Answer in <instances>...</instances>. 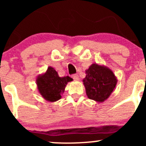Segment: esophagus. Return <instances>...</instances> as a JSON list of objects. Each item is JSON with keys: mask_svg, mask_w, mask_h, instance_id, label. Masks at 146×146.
<instances>
[{"mask_svg": "<svg viewBox=\"0 0 146 146\" xmlns=\"http://www.w3.org/2000/svg\"><path fill=\"white\" fill-rule=\"evenodd\" d=\"M72 78H73V80H78L80 78H79V75L78 74H74L72 75Z\"/></svg>", "mask_w": 146, "mask_h": 146, "instance_id": "obj_1", "label": "esophagus"}]
</instances>
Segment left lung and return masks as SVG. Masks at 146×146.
<instances>
[{
	"mask_svg": "<svg viewBox=\"0 0 146 146\" xmlns=\"http://www.w3.org/2000/svg\"><path fill=\"white\" fill-rule=\"evenodd\" d=\"M86 77L82 82L87 97L102 103L115 90L117 79L113 71L104 65L93 63L86 70Z\"/></svg>",
	"mask_w": 146,
	"mask_h": 146,
	"instance_id": "left-lung-1",
	"label": "left lung"
}]
</instances>
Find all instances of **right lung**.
I'll use <instances>...</instances> for the list:
<instances>
[{"mask_svg":"<svg viewBox=\"0 0 146 146\" xmlns=\"http://www.w3.org/2000/svg\"><path fill=\"white\" fill-rule=\"evenodd\" d=\"M38 93L46 101L55 102L61 99L65 87L73 79L68 76L60 77L58 72L51 66H48L44 73L36 78Z\"/></svg>","mask_w":146,"mask_h":146,"instance_id":"add662e5","label":"right lung"}]
</instances>
